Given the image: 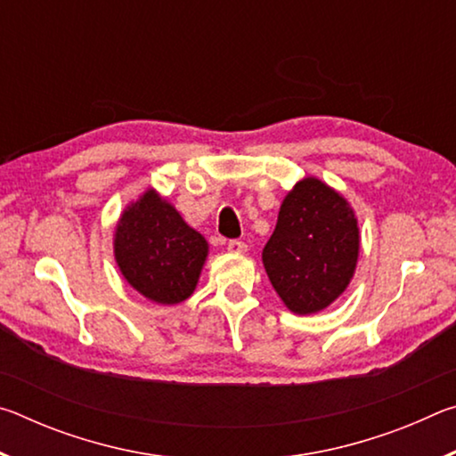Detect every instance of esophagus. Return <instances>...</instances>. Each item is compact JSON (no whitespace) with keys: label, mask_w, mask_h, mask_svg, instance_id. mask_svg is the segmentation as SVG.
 <instances>
[{"label":"esophagus","mask_w":456,"mask_h":456,"mask_svg":"<svg viewBox=\"0 0 456 456\" xmlns=\"http://www.w3.org/2000/svg\"><path fill=\"white\" fill-rule=\"evenodd\" d=\"M227 251L239 256V253H245L247 251V245L243 241H239V239H231V241H227Z\"/></svg>","instance_id":"34e87169"}]
</instances>
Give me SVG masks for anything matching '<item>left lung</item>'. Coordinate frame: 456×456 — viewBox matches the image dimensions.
Segmentation results:
<instances>
[{"label": "left lung", "instance_id": "8db88e82", "mask_svg": "<svg viewBox=\"0 0 456 456\" xmlns=\"http://www.w3.org/2000/svg\"><path fill=\"white\" fill-rule=\"evenodd\" d=\"M360 251L358 219L339 192L314 176L283 199L264 265L277 296L293 314L322 312L342 296Z\"/></svg>", "mask_w": 456, "mask_h": 456}]
</instances>
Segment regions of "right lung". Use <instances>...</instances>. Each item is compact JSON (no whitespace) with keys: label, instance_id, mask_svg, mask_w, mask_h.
Instances as JSON below:
<instances>
[{"label":"right lung","instance_id":"1","mask_svg":"<svg viewBox=\"0 0 456 456\" xmlns=\"http://www.w3.org/2000/svg\"><path fill=\"white\" fill-rule=\"evenodd\" d=\"M207 251L205 237L152 189L126 207L114 235V257L125 280L163 305L181 304L195 291Z\"/></svg>","mask_w":456,"mask_h":456}]
</instances>
